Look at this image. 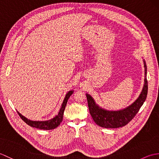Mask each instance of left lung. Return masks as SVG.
<instances>
[{"label": "left lung", "instance_id": "obj_1", "mask_svg": "<svg viewBox=\"0 0 159 159\" xmlns=\"http://www.w3.org/2000/svg\"><path fill=\"white\" fill-rule=\"evenodd\" d=\"M145 79L143 89L139 98L134 102L122 110L108 111L100 107L89 94H86L89 113L93 121L98 126L106 128H116L124 126L133 119L146 99L148 94L147 66L143 60Z\"/></svg>", "mask_w": 159, "mask_h": 159}]
</instances>
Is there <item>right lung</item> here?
Wrapping results in <instances>:
<instances>
[{"label":"right lung","mask_w":159,"mask_h":159,"mask_svg":"<svg viewBox=\"0 0 159 159\" xmlns=\"http://www.w3.org/2000/svg\"><path fill=\"white\" fill-rule=\"evenodd\" d=\"M74 91L71 90L69 91L67 93L66 95L65 98L63 100V102L62 103L61 107L59 111L58 115L56 116L55 117H53L52 119L47 120V121H31L30 120H28L27 118H26L25 116H23L22 114H20L18 111V113L20 116V117H21V119L25 121V123L29 125L30 126L33 127V128H39V129L41 130H52V129H55V128L58 127L59 126V124L63 120V113L64 111H65V108L67 104V102L70 96L73 93Z\"/></svg>","instance_id":"1"}]
</instances>
